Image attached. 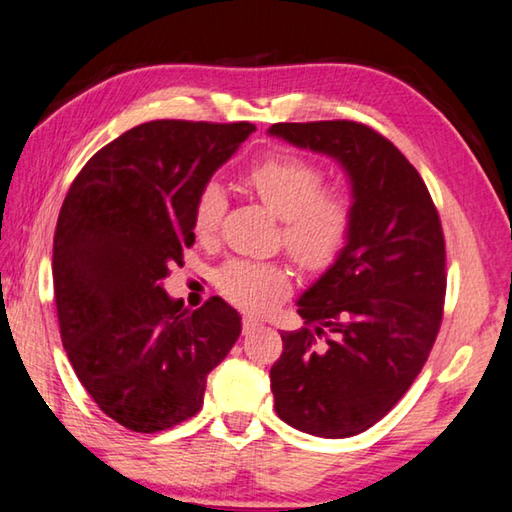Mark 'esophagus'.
Instances as JSON below:
<instances>
[{
  "label": "esophagus",
  "instance_id": "34e87169",
  "mask_svg": "<svg viewBox=\"0 0 512 512\" xmlns=\"http://www.w3.org/2000/svg\"><path fill=\"white\" fill-rule=\"evenodd\" d=\"M240 324H242V330H245V333H249V330H254L258 326V319L251 317V315H242Z\"/></svg>",
  "mask_w": 512,
  "mask_h": 512
}]
</instances>
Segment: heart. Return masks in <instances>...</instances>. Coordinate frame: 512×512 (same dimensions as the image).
<instances>
[{"label":"heart","instance_id":"obj_1","mask_svg":"<svg viewBox=\"0 0 512 512\" xmlns=\"http://www.w3.org/2000/svg\"><path fill=\"white\" fill-rule=\"evenodd\" d=\"M240 184L256 200L281 218L279 242L294 263L306 272L321 274L333 267L348 247L355 227L353 195L339 186H326L324 168L312 161L276 152L251 164ZM227 195L209 182L195 195L193 231L204 245L218 238ZM215 285L233 306L249 312H267L292 288L285 263L233 261L218 272Z\"/></svg>","mask_w":512,"mask_h":512}]
</instances>
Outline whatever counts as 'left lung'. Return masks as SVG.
Masks as SVG:
<instances>
[{
  "mask_svg": "<svg viewBox=\"0 0 512 512\" xmlns=\"http://www.w3.org/2000/svg\"><path fill=\"white\" fill-rule=\"evenodd\" d=\"M351 175L355 227L342 258L299 299L270 378L285 423L321 438L362 434L398 405L432 353L445 306V236L423 177L357 121L274 123Z\"/></svg>",
  "mask_w": 512,
  "mask_h": 512,
  "instance_id": "1",
  "label": "left lung"
}]
</instances>
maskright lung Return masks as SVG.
I'll return each instance as SVG.
<instances>
[{
  "instance_id": "1",
  "label": "right lung",
  "mask_w": 512,
  "mask_h": 512,
  "mask_svg": "<svg viewBox=\"0 0 512 512\" xmlns=\"http://www.w3.org/2000/svg\"><path fill=\"white\" fill-rule=\"evenodd\" d=\"M254 130L247 121L141 123L98 150L62 202L53 236L62 346L98 409L132 432L195 416L206 375L240 335L227 301L188 310L161 281L193 247L197 191Z\"/></svg>"
}]
</instances>
